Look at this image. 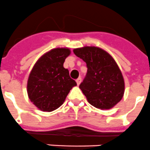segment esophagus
I'll return each instance as SVG.
<instances>
[{
    "label": "esophagus",
    "mask_w": 150,
    "mask_h": 150,
    "mask_svg": "<svg viewBox=\"0 0 150 150\" xmlns=\"http://www.w3.org/2000/svg\"><path fill=\"white\" fill-rule=\"evenodd\" d=\"M81 77H79V79H76V83H77L78 85H80V83H81Z\"/></svg>",
    "instance_id": "34e87169"
}]
</instances>
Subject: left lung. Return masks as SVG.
Instances as JSON below:
<instances>
[{
    "mask_svg": "<svg viewBox=\"0 0 150 150\" xmlns=\"http://www.w3.org/2000/svg\"><path fill=\"white\" fill-rule=\"evenodd\" d=\"M73 52L86 62V76L79 88L88 101L101 110L115 106L124 96V80L112 56L94 46L75 49Z\"/></svg>",
    "mask_w": 150,
    "mask_h": 150,
    "instance_id": "left-lung-1",
    "label": "left lung"
}]
</instances>
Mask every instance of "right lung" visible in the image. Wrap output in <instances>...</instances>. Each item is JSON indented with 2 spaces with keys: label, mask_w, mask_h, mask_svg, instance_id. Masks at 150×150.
<instances>
[{
  "label": "right lung",
  "mask_w": 150,
  "mask_h": 150,
  "mask_svg": "<svg viewBox=\"0 0 150 150\" xmlns=\"http://www.w3.org/2000/svg\"><path fill=\"white\" fill-rule=\"evenodd\" d=\"M67 48L50 50L39 59L29 76L27 93L31 102L42 111H52L59 108L72 87L77 85L63 67Z\"/></svg>",
  "instance_id": "right-lung-1"
}]
</instances>
